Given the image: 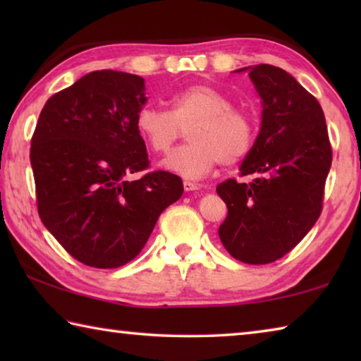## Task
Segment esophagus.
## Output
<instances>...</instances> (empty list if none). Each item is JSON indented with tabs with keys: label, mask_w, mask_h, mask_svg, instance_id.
Listing matches in <instances>:
<instances>
[{
	"label": "esophagus",
	"mask_w": 361,
	"mask_h": 361,
	"mask_svg": "<svg viewBox=\"0 0 361 361\" xmlns=\"http://www.w3.org/2000/svg\"><path fill=\"white\" fill-rule=\"evenodd\" d=\"M183 188H185V191H197V189L200 188V185H197V183H194L191 180H185L183 181Z\"/></svg>",
	"instance_id": "esophagus-1"
}]
</instances>
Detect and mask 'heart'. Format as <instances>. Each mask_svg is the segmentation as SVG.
I'll use <instances>...</instances> for the list:
<instances>
[{
  "instance_id": "obj_1",
  "label": "heart",
  "mask_w": 361,
  "mask_h": 361,
  "mask_svg": "<svg viewBox=\"0 0 361 361\" xmlns=\"http://www.w3.org/2000/svg\"><path fill=\"white\" fill-rule=\"evenodd\" d=\"M167 109L145 105L138 109L135 127L140 137L156 154H167L188 129V145L176 148L164 169L185 178L197 180L219 162L231 166L252 151L256 138L255 118L234 108L219 90L194 84L169 99Z\"/></svg>"
}]
</instances>
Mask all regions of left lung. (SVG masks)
Masks as SVG:
<instances>
[{
	"label": "left lung",
	"instance_id": "left-lung-1",
	"mask_svg": "<svg viewBox=\"0 0 361 361\" xmlns=\"http://www.w3.org/2000/svg\"><path fill=\"white\" fill-rule=\"evenodd\" d=\"M245 70L262 100V119L240 175L256 178L219 183L228 216L218 234L235 259L269 264L319 219L333 151L320 103L290 73L266 63L237 71Z\"/></svg>",
	"mask_w": 361,
	"mask_h": 361
}]
</instances>
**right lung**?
I'll return each mask as SVG.
<instances>
[{"instance_id":"obj_1","label":"right lung","mask_w":361,"mask_h":361,"mask_svg":"<svg viewBox=\"0 0 361 361\" xmlns=\"http://www.w3.org/2000/svg\"><path fill=\"white\" fill-rule=\"evenodd\" d=\"M145 79L100 70L46 102L32 137L38 213L73 258L99 269L142 252L161 213L181 197L183 181L149 167L135 127Z\"/></svg>"}]
</instances>
